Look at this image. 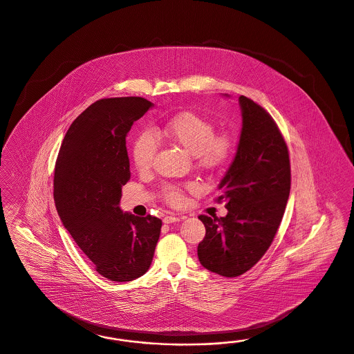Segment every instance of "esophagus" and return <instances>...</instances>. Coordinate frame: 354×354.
<instances>
[{"label":"esophagus","instance_id":"34e87169","mask_svg":"<svg viewBox=\"0 0 354 354\" xmlns=\"http://www.w3.org/2000/svg\"><path fill=\"white\" fill-rule=\"evenodd\" d=\"M182 220V218H179V217H175V216H166L165 218H163V222L165 223H172V222H179V221Z\"/></svg>","mask_w":354,"mask_h":354}]
</instances>
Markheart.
<instances>
[{
    "instance_id": "b5f03b06",
    "label": "heart",
    "mask_w": 354,
    "mask_h": 354,
    "mask_svg": "<svg viewBox=\"0 0 354 354\" xmlns=\"http://www.w3.org/2000/svg\"><path fill=\"white\" fill-rule=\"evenodd\" d=\"M159 136L194 154L197 165L207 170L220 167L232 151L230 137L227 134H216L213 122L195 112L176 115L163 125ZM158 147V140L150 131L144 129L137 134L132 144V159L136 169L140 172L150 170L157 157ZM185 188L195 189V185L191 184ZM163 197L172 207H180L185 201L183 188L174 184L163 187Z\"/></svg>"
}]
</instances>
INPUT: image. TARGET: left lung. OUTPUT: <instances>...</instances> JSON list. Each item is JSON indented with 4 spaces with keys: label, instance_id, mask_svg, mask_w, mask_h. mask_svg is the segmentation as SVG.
Instances as JSON below:
<instances>
[{
    "label": "left lung",
    "instance_id": "1",
    "mask_svg": "<svg viewBox=\"0 0 354 354\" xmlns=\"http://www.w3.org/2000/svg\"><path fill=\"white\" fill-rule=\"evenodd\" d=\"M242 131L227 172L221 180L226 217L198 218L205 238L197 247L204 268L236 277L267 252L280 226L290 194V160L286 142L267 111L241 95Z\"/></svg>",
    "mask_w": 354,
    "mask_h": 354
}]
</instances>
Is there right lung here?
Here are the masks:
<instances>
[{"instance_id":"obj_1","label":"right lung","mask_w":354,"mask_h":354,"mask_svg":"<svg viewBox=\"0 0 354 354\" xmlns=\"http://www.w3.org/2000/svg\"><path fill=\"white\" fill-rule=\"evenodd\" d=\"M153 103L145 97L100 99L69 127L55 167L53 198L64 227L99 274L125 282L147 273L162 221L122 213L131 179L125 137Z\"/></svg>"}]
</instances>
